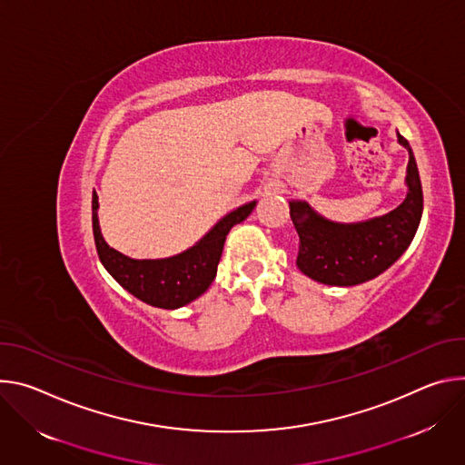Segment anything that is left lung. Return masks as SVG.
I'll use <instances>...</instances> for the list:
<instances>
[{"mask_svg": "<svg viewBox=\"0 0 465 465\" xmlns=\"http://www.w3.org/2000/svg\"><path fill=\"white\" fill-rule=\"evenodd\" d=\"M397 140L408 151V192L391 213L340 223L323 218L306 201H290V218L301 240L297 268L306 277L331 286L368 282L393 266L414 240L423 214V190L410 143L399 133Z\"/></svg>", "mask_w": 465, "mask_h": 465, "instance_id": "8db88e82", "label": "left lung"}]
</instances>
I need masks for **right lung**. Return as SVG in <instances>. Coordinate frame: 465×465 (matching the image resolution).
<instances>
[{
  "mask_svg": "<svg viewBox=\"0 0 465 465\" xmlns=\"http://www.w3.org/2000/svg\"><path fill=\"white\" fill-rule=\"evenodd\" d=\"M256 206V201L245 203L232 213L225 214L199 242L186 251L168 256V259H131L113 249L101 234L97 220V193L92 192V229L95 249L101 264L114 277V281L133 293L136 299L175 311L213 284L223 252V243L229 231L242 223Z\"/></svg>",
  "mask_w": 465,
  "mask_h": 465,
  "instance_id": "obj_1",
  "label": "right lung"
}]
</instances>
